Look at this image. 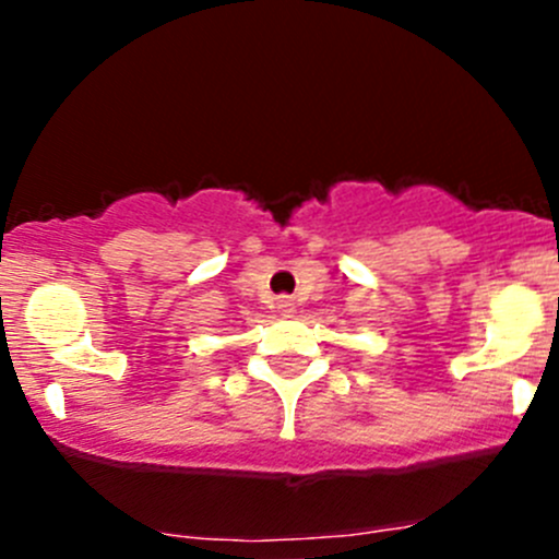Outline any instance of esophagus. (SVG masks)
Instances as JSON below:
<instances>
[{"label":"esophagus","mask_w":559,"mask_h":559,"mask_svg":"<svg viewBox=\"0 0 559 559\" xmlns=\"http://www.w3.org/2000/svg\"><path fill=\"white\" fill-rule=\"evenodd\" d=\"M275 306H278V311L284 316L295 313V308H292V306H295V302H292V297H278V300H275Z\"/></svg>","instance_id":"34e87169"}]
</instances>
